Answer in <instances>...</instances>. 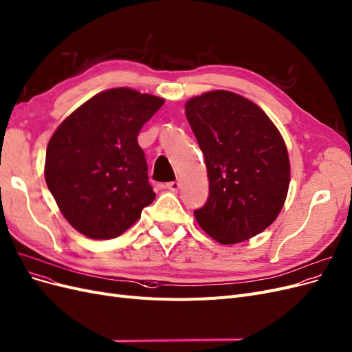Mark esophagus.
Returning <instances> with one entry per match:
<instances>
[{"label": "esophagus", "instance_id": "esophagus-1", "mask_svg": "<svg viewBox=\"0 0 352 352\" xmlns=\"http://www.w3.org/2000/svg\"><path fill=\"white\" fill-rule=\"evenodd\" d=\"M166 188L168 190H172V192H177L180 189V184H179V182H170V184L166 185Z\"/></svg>", "mask_w": 352, "mask_h": 352}]
</instances>
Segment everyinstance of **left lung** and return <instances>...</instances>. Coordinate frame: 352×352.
Masks as SVG:
<instances>
[{
  "label": "left lung",
  "instance_id": "8db88e82",
  "mask_svg": "<svg viewBox=\"0 0 352 352\" xmlns=\"http://www.w3.org/2000/svg\"><path fill=\"white\" fill-rule=\"evenodd\" d=\"M188 122L205 157L210 197L193 211L201 228L221 245H236L268 228L289 186L285 141L252 100L212 90L185 103Z\"/></svg>",
  "mask_w": 352,
  "mask_h": 352
}]
</instances>
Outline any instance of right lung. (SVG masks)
<instances>
[{
    "mask_svg": "<svg viewBox=\"0 0 352 352\" xmlns=\"http://www.w3.org/2000/svg\"><path fill=\"white\" fill-rule=\"evenodd\" d=\"M164 99L129 87L100 91L69 113L46 147L45 180L78 233L113 239L155 193L137 137Z\"/></svg>",
    "mask_w": 352,
    "mask_h": 352,
    "instance_id": "1",
    "label": "right lung"
}]
</instances>
